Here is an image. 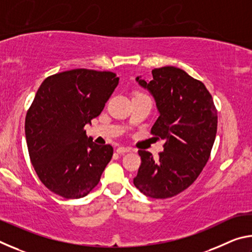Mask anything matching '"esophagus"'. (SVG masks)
Wrapping results in <instances>:
<instances>
[{
	"label": "esophagus",
	"mask_w": 252,
	"mask_h": 252,
	"mask_svg": "<svg viewBox=\"0 0 252 252\" xmlns=\"http://www.w3.org/2000/svg\"><path fill=\"white\" fill-rule=\"evenodd\" d=\"M132 150L131 148H126V147H120L117 149V152L119 155H122V153H126V152H130Z\"/></svg>",
	"instance_id": "34e87169"
}]
</instances>
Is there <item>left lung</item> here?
<instances>
[{
	"label": "left lung",
	"mask_w": 252,
	"mask_h": 252,
	"mask_svg": "<svg viewBox=\"0 0 252 252\" xmlns=\"http://www.w3.org/2000/svg\"><path fill=\"white\" fill-rule=\"evenodd\" d=\"M153 79L136 78L155 97L160 116L151 133L165 140L159 159L139 150L141 157L134 186L147 197L167 199L197 180L210 158L218 126L212 96L201 81L181 69L152 70Z\"/></svg>",
	"instance_id": "left-lung-1"
}]
</instances>
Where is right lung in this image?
Wrapping results in <instances>:
<instances>
[{"label": "right lung", "instance_id": "1", "mask_svg": "<svg viewBox=\"0 0 252 252\" xmlns=\"http://www.w3.org/2000/svg\"><path fill=\"white\" fill-rule=\"evenodd\" d=\"M119 83L109 71L75 69L48 76L25 118L30 159L41 182L65 199L85 197L113 155L88 138L84 126L100 116Z\"/></svg>", "mask_w": 252, "mask_h": 252}]
</instances>
